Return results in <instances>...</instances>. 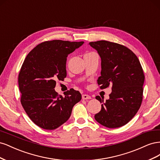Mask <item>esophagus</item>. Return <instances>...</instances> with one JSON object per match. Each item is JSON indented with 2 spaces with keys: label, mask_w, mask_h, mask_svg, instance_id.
Masks as SVG:
<instances>
[{
  "label": "esophagus",
  "mask_w": 160,
  "mask_h": 160,
  "mask_svg": "<svg viewBox=\"0 0 160 160\" xmlns=\"http://www.w3.org/2000/svg\"><path fill=\"white\" fill-rule=\"evenodd\" d=\"M82 99H91V96L89 95L83 94L82 95Z\"/></svg>",
  "instance_id": "obj_1"
}]
</instances>
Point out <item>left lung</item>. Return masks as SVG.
<instances>
[{"instance_id":"obj_1","label":"left lung","mask_w":160,"mask_h":160,"mask_svg":"<svg viewBox=\"0 0 160 160\" xmlns=\"http://www.w3.org/2000/svg\"><path fill=\"white\" fill-rule=\"evenodd\" d=\"M101 59V89L111 85L109 99L103 102L96 96L101 109L95 120L105 127L117 128L127 124L137 113L143 99L145 76L138 57L128 47L107 41L90 42Z\"/></svg>"}]
</instances>
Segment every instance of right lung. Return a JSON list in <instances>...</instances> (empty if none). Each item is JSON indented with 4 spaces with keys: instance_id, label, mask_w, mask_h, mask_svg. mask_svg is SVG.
Instances as JSON below:
<instances>
[{
    "instance_id": "obj_1",
    "label": "right lung",
    "mask_w": 160,
    "mask_h": 160,
    "mask_svg": "<svg viewBox=\"0 0 160 160\" xmlns=\"http://www.w3.org/2000/svg\"><path fill=\"white\" fill-rule=\"evenodd\" d=\"M84 43L52 40L42 42L28 53L18 74L21 103L29 118L38 127L52 130L70 118L73 106L81 99L79 91H66L65 97L55 91L56 79L67 76L69 54Z\"/></svg>"
}]
</instances>
